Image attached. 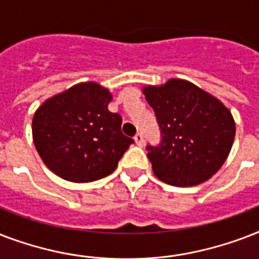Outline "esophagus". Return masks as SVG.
Wrapping results in <instances>:
<instances>
[{
	"instance_id": "34e87169",
	"label": "esophagus",
	"mask_w": 259,
	"mask_h": 259,
	"mask_svg": "<svg viewBox=\"0 0 259 259\" xmlns=\"http://www.w3.org/2000/svg\"><path fill=\"white\" fill-rule=\"evenodd\" d=\"M134 141H136L138 146H144V137H142L141 133H137L134 136Z\"/></svg>"
}]
</instances>
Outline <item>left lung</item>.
Instances as JSON below:
<instances>
[{
    "mask_svg": "<svg viewBox=\"0 0 259 259\" xmlns=\"http://www.w3.org/2000/svg\"><path fill=\"white\" fill-rule=\"evenodd\" d=\"M161 129L148 157L158 180L175 187L201 184L221 169L235 137V121L223 102L184 79L142 87Z\"/></svg>",
    "mask_w": 259,
    "mask_h": 259,
    "instance_id": "1",
    "label": "left lung"
}]
</instances>
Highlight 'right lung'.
I'll return each mask as SVG.
<instances>
[{
	"label": "right lung",
	"mask_w": 259,
	"mask_h": 259,
	"mask_svg": "<svg viewBox=\"0 0 259 259\" xmlns=\"http://www.w3.org/2000/svg\"><path fill=\"white\" fill-rule=\"evenodd\" d=\"M113 95L97 82H82L48 98L32 119L38 156L55 175L72 183L109 176L133 140L122 118L107 109Z\"/></svg>",
	"instance_id": "1"
}]
</instances>
